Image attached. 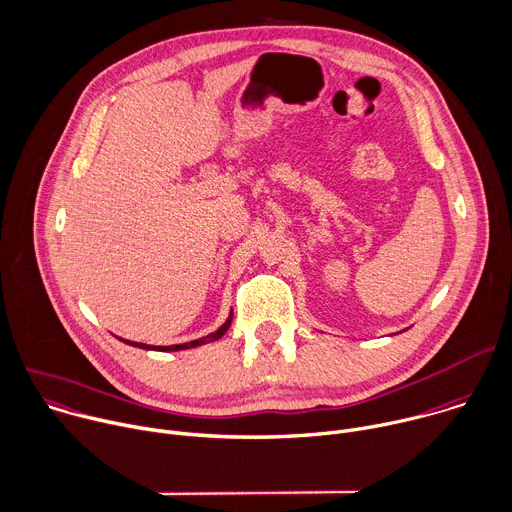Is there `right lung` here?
<instances>
[{"label":"right lung","instance_id":"right-lung-1","mask_svg":"<svg viewBox=\"0 0 512 512\" xmlns=\"http://www.w3.org/2000/svg\"><path fill=\"white\" fill-rule=\"evenodd\" d=\"M232 315L234 313H230V317L226 319V323L218 329V331H214V333H210V335H206V337H201V339H195V341H189V343H181V345H169V347H153V345H145V343H133V341H125V339H121V341H125L127 345H133V347H139V349H151V351H181V349H191V347H199V345H206V343H212V341H218L220 337H224V333L230 329V325H232Z\"/></svg>","mask_w":512,"mask_h":512}]
</instances>
